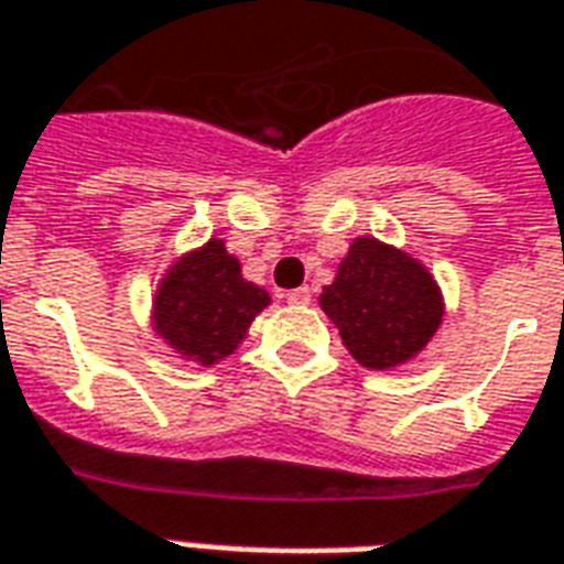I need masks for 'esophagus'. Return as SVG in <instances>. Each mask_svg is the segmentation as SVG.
<instances>
[{"label": "esophagus", "mask_w": 564, "mask_h": 564, "mask_svg": "<svg viewBox=\"0 0 564 564\" xmlns=\"http://www.w3.org/2000/svg\"><path fill=\"white\" fill-rule=\"evenodd\" d=\"M312 294H308V288H294V291H288L285 303L288 306H306Z\"/></svg>", "instance_id": "1"}]
</instances>
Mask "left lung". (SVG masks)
<instances>
[{"label":"left lung","mask_w":564,"mask_h":564,"mask_svg":"<svg viewBox=\"0 0 564 564\" xmlns=\"http://www.w3.org/2000/svg\"><path fill=\"white\" fill-rule=\"evenodd\" d=\"M321 308L359 366L387 371L410 362L437 333L443 294L416 258L378 237H357Z\"/></svg>","instance_id":"obj_1"}]
</instances>
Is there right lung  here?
<instances>
[{"label":"right lung","instance_id":"add662e5","mask_svg":"<svg viewBox=\"0 0 564 564\" xmlns=\"http://www.w3.org/2000/svg\"><path fill=\"white\" fill-rule=\"evenodd\" d=\"M270 303L264 288L247 282L240 261L210 237L169 267L154 294V329L175 354L214 366L247 338L249 324Z\"/></svg>","mask_w":564,"mask_h":564}]
</instances>
